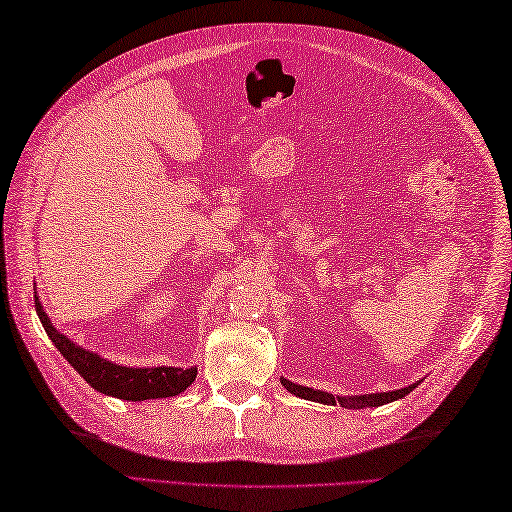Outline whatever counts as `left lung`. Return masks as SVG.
I'll list each match as a JSON object with an SVG mask.
<instances>
[{
    "mask_svg": "<svg viewBox=\"0 0 512 512\" xmlns=\"http://www.w3.org/2000/svg\"><path fill=\"white\" fill-rule=\"evenodd\" d=\"M281 385H284L292 394L299 396V398H306V400H317V402H325V405H336V400L341 402L343 407H352V409H365V407H380L385 405V402L391 400H398L402 396H407L409 391H413L418 387L416 385H409L405 389H396V391H383V394H367V396H358V398H339V396H332V394H325V391H314L310 387H301L290 383V380H281Z\"/></svg>",
    "mask_w": 512,
    "mask_h": 512,
    "instance_id": "1",
    "label": "left lung"
}]
</instances>
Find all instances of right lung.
Listing matches in <instances>:
<instances>
[{
  "label": "right lung",
  "instance_id": "right-lung-1",
  "mask_svg": "<svg viewBox=\"0 0 512 512\" xmlns=\"http://www.w3.org/2000/svg\"><path fill=\"white\" fill-rule=\"evenodd\" d=\"M35 308L39 314V321L43 330L48 332L50 341L57 345V350L65 356L76 372H79L88 383L101 391V394L121 398V400H149V398H169L178 396L180 391L187 389L193 380L198 369H182V367H149V369H138V367H123L105 361L99 354H92L83 347L74 345L68 336L57 332V328L50 323L48 314L43 312L41 303L35 295Z\"/></svg>",
  "mask_w": 512,
  "mask_h": 512
}]
</instances>
